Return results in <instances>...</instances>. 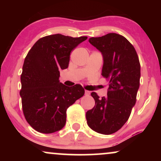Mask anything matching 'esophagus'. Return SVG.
Returning a JSON list of instances; mask_svg holds the SVG:
<instances>
[{
	"instance_id": "obj_1",
	"label": "esophagus",
	"mask_w": 161,
	"mask_h": 161,
	"mask_svg": "<svg viewBox=\"0 0 161 161\" xmlns=\"http://www.w3.org/2000/svg\"><path fill=\"white\" fill-rule=\"evenodd\" d=\"M85 94H86V95H89L90 92L87 91V90H85Z\"/></svg>"
}]
</instances>
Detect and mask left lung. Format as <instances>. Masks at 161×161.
Listing matches in <instances>:
<instances>
[{
  "label": "left lung",
  "mask_w": 161,
  "mask_h": 161,
  "mask_svg": "<svg viewBox=\"0 0 161 161\" xmlns=\"http://www.w3.org/2000/svg\"><path fill=\"white\" fill-rule=\"evenodd\" d=\"M89 42L102 53V75L109 80L107 97L91 95L95 105L86 114L87 124L97 133L110 135L124 125L136 104L141 66L133 45L122 35L110 33Z\"/></svg>",
  "instance_id": "left-lung-1"
}]
</instances>
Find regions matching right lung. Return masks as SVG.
Masks as SVG:
<instances>
[{"label": "right lung", "mask_w": 161, "mask_h": 161, "mask_svg": "<svg viewBox=\"0 0 161 161\" xmlns=\"http://www.w3.org/2000/svg\"><path fill=\"white\" fill-rule=\"evenodd\" d=\"M86 39L49 35L39 39L28 51L19 94L25 119L35 130L52 133L62 129L67 108L84 94L80 84L69 87L59 82V69H67L70 53Z\"/></svg>", "instance_id": "1"}]
</instances>
